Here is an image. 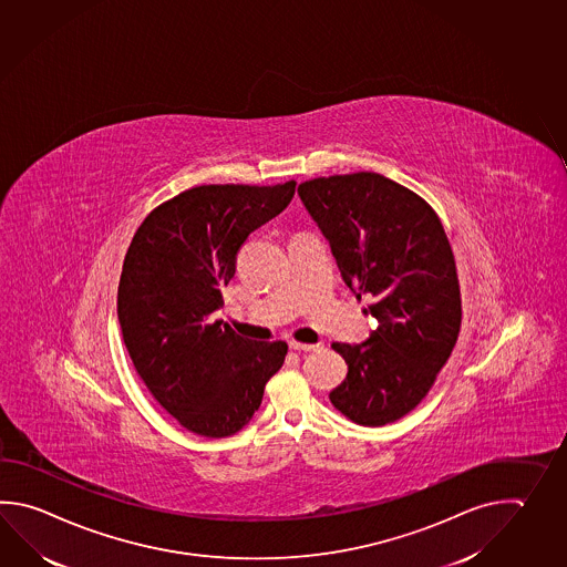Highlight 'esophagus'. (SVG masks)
Segmentation results:
<instances>
[{
	"instance_id": "obj_1",
	"label": "esophagus",
	"mask_w": 567,
	"mask_h": 567,
	"mask_svg": "<svg viewBox=\"0 0 567 567\" xmlns=\"http://www.w3.org/2000/svg\"><path fill=\"white\" fill-rule=\"evenodd\" d=\"M289 347L295 349V351H312L315 349V346H311V343H299V341H290Z\"/></svg>"
}]
</instances>
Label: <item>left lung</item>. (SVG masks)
<instances>
[{
	"label": "left lung",
	"instance_id": "8db88e82",
	"mask_svg": "<svg viewBox=\"0 0 567 567\" xmlns=\"http://www.w3.org/2000/svg\"><path fill=\"white\" fill-rule=\"evenodd\" d=\"M302 206L333 250L347 287L371 295L378 329L333 343L347 378L329 398L361 426L412 412L449 361L461 331V290L436 212L404 185L371 172L299 185Z\"/></svg>",
	"mask_w": 567,
	"mask_h": 567
}]
</instances>
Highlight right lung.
<instances>
[{
    "label": "right lung",
    "mask_w": 567,
    "mask_h": 567,
    "mask_svg": "<svg viewBox=\"0 0 567 567\" xmlns=\"http://www.w3.org/2000/svg\"><path fill=\"white\" fill-rule=\"evenodd\" d=\"M280 185H199L153 209L135 231L118 280L116 312L141 380L182 424L208 439L240 432L287 355L214 321L250 231L295 196Z\"/></svg>",
    "instance_id": "1"
}]
</instances>
